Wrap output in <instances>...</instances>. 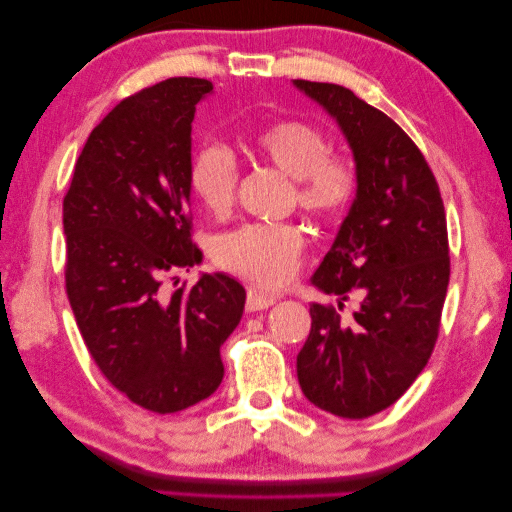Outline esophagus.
Returning a JSON list of instances; mask_svg holds the SVG:
<instances>
[{
    "label": "esophagus",
    "instance_id": "obj_1",
    "mask_svg": "<svg viewBox=\"0 0 512 512\" xmlns=\"http://www.w3.org/2000/svg\"><path fill=\"white\" fill-rule=\"evenodd\" d=\"M276 304V297L274 295H265V292H258V290H249L247 292V311L249 313H256V311H265V308H270Z\"/></svg>",
    "mask_w": 512,
    "mask_h": 512
}]
</instances>
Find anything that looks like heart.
<instances>
[{"label": "heart", "mask_w": 512, "mask_h": 512, "mask_svg": "<svg viewBox=\"0 0 512 512\" xmlns=\"http://www.w3.org/2000/svg\"><path fill=\"white\" fill-rule=\"evenodd\" d=\"M254 152L295 179L297 206L313 220L345 215L358 195V172L347 158L329 156V138L311 122L281 120L256 133ZM236 154L222 142L201 145L190 163V190L208 213L231 211L238 188ZM304 236L295 224H245L215 240L222 270L265 288H279L295 274Z\"/></svg>", "instance_id": "1"}]
</instances>
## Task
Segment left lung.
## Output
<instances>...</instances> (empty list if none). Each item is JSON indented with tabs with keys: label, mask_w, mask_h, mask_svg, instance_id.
<instances>
[{
	"label": "left lung",
	"mask_w": 512,
	"mask_h": 512,
	"mask_svg": "<svg viewBox=\"0 0 512 512\" xmlns=\"http://www.w3.org/2000/svg\"><path fill=\"white\" fill-rule=\"evenodd\" d=\"M320 104L351 147L358 195L313 286L338 308L313 304L297 356L306 399L363 420L404 395L431 358L449 286L447 217L426 158L379 108L335 83L292 81ZM356 298L349 321L339 311Z\"/></svg>",
	"instance_id": "1"
}]
</instances>
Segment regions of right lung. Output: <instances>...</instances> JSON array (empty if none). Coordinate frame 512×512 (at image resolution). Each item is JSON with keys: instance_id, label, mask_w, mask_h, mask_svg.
Masks as SVG:
<instances>
[{"instance_id": "add662e5", "label": "right lung", "mask_w": 512, "mask_h": 512, "mask_svg": "<svg viewBox=\"0 0 512 512\" xmlns=\"http://www.w3.org/2000/svg\"><path fill=\"white\" fill-rule=\"evenodd\" d=\"M206 79L177 77L122 99L83 145L63 199L65 288L92 360L152 413H179L222 383L220 347L245 311L226 274L161 292L201 263L192 242L190 149Z\"/></svg>"}]
</instances>
